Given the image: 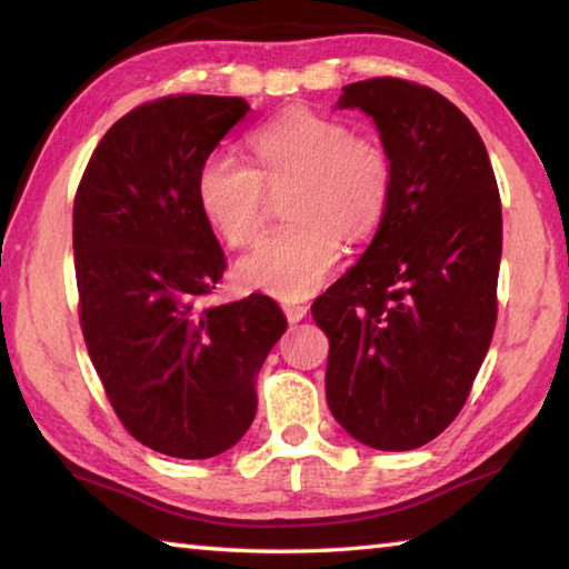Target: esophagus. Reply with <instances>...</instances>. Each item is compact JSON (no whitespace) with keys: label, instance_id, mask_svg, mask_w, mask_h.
Listing matches in <instances>:
<instances>
[{"label":"esophagus","instance_id":"obj_1","mask_svg":"<svg viewBox=\"0 0 569 569\" xmlns=\"http://www.w3.org/2000/svg\"><path fill=\"white\" fill-rule=\"evenodd\" d=\"M282 309H284V317H287L289 325H297V321H302L309 312L307 305H295V302L282 305Z\"/></svg>","mask_w":569,"mask_h":569}]
</instances>
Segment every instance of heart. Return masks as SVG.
Wrapping results in <instances>:
<instances>
[{
    "mask_svg": "<svg viewBox=\"0 0 569 569\" xmlns=\"http://www.w3.org/2000/svg\"><path fill=\"white\" fill-rule=\"evenodd\" d=\"M254 168L212 153L198 170L202 218L230 248L250 244L264 224L267 190H282L292 220L257 242L234 267L238 282L277 299H302L339 260L341 234L371 238L391 208L396 166L371 136L341 118L287 109L250 136Z\"/></svg>",
    "mask_w": 569,
    "mask_h": 569,
    "instance_id": "1",
    "label": "heart"
}]
</instances>
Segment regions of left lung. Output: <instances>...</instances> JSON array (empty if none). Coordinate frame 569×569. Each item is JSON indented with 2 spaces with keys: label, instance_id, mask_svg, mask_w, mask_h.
<instances>
[{
  "label": "left lung",
  "instance_id": "left-lung-1",
  "mask_svg": "<svg viewBox=\"0 0 569 569\" xmlns=\"http://www.w3.org/2000/svg\"><path fill=\"white\" fill-rule=\"evenodd\" d=\"M396 166L391 208L367 252L312 305L329 337L327 403L347 433L411 451L463 409L498 319L502 210L483 141L428 86H345Z\"/></svg>",
  "mask_w": 569,
  "mask_h": 569
}]
</instances>
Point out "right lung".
I'll return each mask as SVG.
<instances>
[{"label":"right lung","mask_w":569,"mask_h":569,"mask_svg":"<svg viewBox=\"0 0 569 569\" xmlns=\"http://www.w3.org/2000/svg\"><path fill=\"white\" fill-rule=\"evenodd\" d=\"M248 111L240 96L200 93L138 106L106 131L73 198L86 349L126 431L173 458L240 441L287 329L264 295L202 305L228 262L198 208V170Z\"/></svg>","instance_id":"obj_1"}]
</instances>
